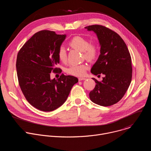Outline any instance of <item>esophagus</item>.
Here are the masks:
<instances>
[{
  "label": "esophagus",
  "mask_w": 151,
  "mask_h": 151,
  "mask_svg": "<svg viewBox=\"0 0 151 151\" xmlns=\"http://www.w3.org/2000/svg\"><path fill=\"white\" fill-rule=\"evenodd\" d=\"M85 79H86V78H83V77H79V78H78V80H79V81H83V80H85Z\"/></svg>",
  "instance_id": "34e87169"
}]
</instances>
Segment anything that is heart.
Wrapping results in <instances>:
<instances>
[{"instance_id": "heart-1", "label": "heart", "mask_w": 151, "mask_h": 151, "mask_svg": "<svg viewBox=\"0 0 151 151\" xmlns=\"http://www.w3.org/2000/svg\"><path fill=\"white\" fill-rule=\"evenodd\" d=\"M69 44L72 47L82 52L85 58L89 60L95 59L98 53V48L96 44H89L86 39L80 36L74 37L69 41ZM58 56L59 59L62 62H65L66 60V51L63 46L59 47L58 52ZM88 68V65L86 63L73 65L68 68L66 70V72L68 74L73 76H83L85 75Z\"/></svg>"}]
</instances>
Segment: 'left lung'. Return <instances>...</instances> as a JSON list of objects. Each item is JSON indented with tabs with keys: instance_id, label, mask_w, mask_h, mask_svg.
<instances>
[{
	"instance_id": "1",
	"label": "left lung",
	"mask_w": 151,
	"mask_h": 151,
	"mask_svg": "<svg viewBox=\"0 0 151 151\" xmlns=\"http://www.w3.org/2000/svg\"><path fill=\"white\" fill-rule=\"evenodd\" d=\"M85 28L96 34L101 47L91 72L95 75H105L101 82L92 78L96 84L89 92V98L98 105L112 106L123 98L130 86L132 77L130 53L123 40L111 29L99 25Z\"/></svg>"
}]
</instances>
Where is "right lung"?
<instances>
[{"label": "right lung", "instance_id": "right-lung-1", "mask_svg": "<svg viewBox=\"0 0 151 151\" xmlns=\"http://www.w3.org/2000/svg\"><path fill=\"white\" fill-rule=\"evenodd\" d=\"M66 37L55 31H40L18 53L16 68L20 88L28 103L39 110L52 111L60 107L78 82L77 78L63 74L57 79L50 78L51 72L58 69V50Z\"/></svg>", "mask_w": 151, "mask_h": 151}]
</instances>
